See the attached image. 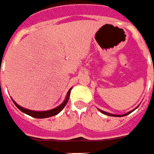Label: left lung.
I'll use <instances>...</instances> for the list:
<instances>
[{
  "label": "left lung",
  "instance_id": "obj_1",
  "mask_svg": "<svg viewBox=\"0 0 154 154\" xmlns=\"http://www.w3.org/2000/svg\"><path fill=\"white\" fill-rule=\"evenodd\" d=\"M136 108H135V109H136ZM135 109H133L132 111H134ZM99 110H100V109H99ZM100 111H101L103 113H104V114H107V115H108V116H114V117H123V116H125V115H127V114H129V113H131V112H132V111H130V112H128V113H125V114H123V115H117V114H112V113H107V112H104V111H102V110H100Z\"/></svg>",
  "mask_w": 154,
  "mask_h": 154
}]
</instances>
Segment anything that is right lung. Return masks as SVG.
Listing matches in <instances>:
<instances>
[{"label":"right lung","mask_w":154,"mask_h":154,"mask_svg":"<svg viewBox=\"0 0 154 154\" xmlns=\"http://www.w3.org/2000/svg\"><path fill=\"white\" fill-rule=\"evenodd\" d=\"M70 91H71V89L68 91L67 96H66V98H65L64 102H63V103L60 104V105H59L58 107H57V108H53V109H51V110H47V111H32V110H29V109H26V108H23L21 106H19V105L17 103H16L13 100H12V102H13V103L16 105V107H17L20 111H22L23 113H26L28 115H29V116H31V117H34V118L36 119L49 118V117L54 116L56 114L59 113L63 109V108L66 106L67 103L69 102V98L70 96Z\"/></svg>","instance_id":"right-lung-1"}]
</instances>
